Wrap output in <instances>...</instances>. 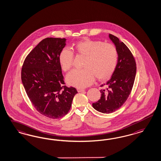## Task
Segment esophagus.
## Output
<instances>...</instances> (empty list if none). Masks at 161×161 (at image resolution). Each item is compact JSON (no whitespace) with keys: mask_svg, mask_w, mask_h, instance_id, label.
I'll list each match as a JSON object with an SVG mask.
<instances>
[{"mask_svg":"<svg viewBox=\"0 0 161 161\" xmlns=\"http://www.w3.org/2000/svg\"><path fill=\"white\" fill-rule=\"evenodd\" d=\"M77 90L78 92L80 93V92H83L84 91H85V89H83V88H77Z\"/></svg>","mask_w":161,"mask_h":161,"instance_id":"34e87169","label":"esophagus"}]
</instances>
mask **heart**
Here are the masks:
<instances>
[{
	"label": "heart",
	"instance_id": "b5f03b06",
	"mask_svg": "<svg viewBox=\"0 0 161 161\" xmlns=\"http://www.w3.org/2000/svg\"><path fill=\"white\" fill-rule=\"evenodd\" d=\"M72 49L77 55L86 57L82 69H74L68 74L66 81L75 87H87L97 77L103 81L111 77L116 67L117 49L110 44L101 41L84 39L75 43ZM58 61L64 71L70 69L73 64L74 54L71 51L63 48L59 53Z\"/></svg>",
	"mask_w": 161,
	"mask_h": 161
}]
</instances>
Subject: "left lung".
Listing matches in <instances>:
<instances>
[{
	"label": "left lung",
	"mask_w": 161,
	"mask_h": 161,
	"mask_svg": "<svg viewBox=\"0 0 161 161\" xmlns=\"http://www.w3.org/2000/svg\"><path fill=\"white\" fill-rule=\"evenodd\" d=\"M118 54L117 63L111 78L105 84L106 89L100 90L101 97L93 103V107L103 113L114 112L126 101L132 91L136 73V64L131 51L119 39L109 34Z\"/></svg>",
	"instance_id": "obj_1"
}]
</instances>
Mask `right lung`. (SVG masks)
Masks as SVG:
<instances>
[{"label": "right lung", "instance_id": "right-lung-1", "mask_svg": "<svg viewBox=\"0 0 161 161\" xmlns=\"http://www.w3.org/2000/svg\"><path fill=\"white\" fill-rule=\"evenodd\" d=\"M65 38H47L29 53L22 65L21 79L29 100L36 110L51 119L68 113L77 91L65 86L58 56Z\"/></svg>", "mask_w": 161, "mask_h": 161}]
</instances>
